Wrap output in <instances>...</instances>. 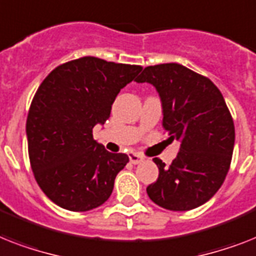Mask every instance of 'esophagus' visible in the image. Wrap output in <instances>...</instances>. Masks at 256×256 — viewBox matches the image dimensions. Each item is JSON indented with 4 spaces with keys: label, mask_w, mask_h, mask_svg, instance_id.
Returning <instances> with one entry per match:
<instances>
[{
    "label": "esophagus",
    "mask_w": 256,
    "mask_h": 256,
    "mask_svg": "<svg viewBox=\"0 0 256 256\" xmlns=\"http://www.w3.org/2000/svg\"><path fill=\"white\" fill-rule=\"evenodd\" d=\"M143 160H144V158L140 156L139 154H130V162L132 164H139L142 163Z\"/></svg>",
    "instance_id": "esophagus-1"
}]
</instances>
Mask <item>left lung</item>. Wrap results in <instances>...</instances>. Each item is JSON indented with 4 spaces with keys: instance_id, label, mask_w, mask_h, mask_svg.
<instances>
[{
    "instance_id": "left-lung-1",
    "label": "left lung",
    "mask_w": 256,
    "mask_h": 256,
    "mask_svg": "<svg viewBox=\"0 0 256 256\" xmlns=\"http://www.w3.org/2000/svg\"><path fill=\"white\" fill-rule=\"evenodd\" d=\"M135 81L155 86L168 139L180 142L171 166L154 159L159 178L147 194L168 210L200 206L221 188L232 163L236 130L225 100L209 78L178 63L150 66Z\"/></svg>"
}]
</instances>
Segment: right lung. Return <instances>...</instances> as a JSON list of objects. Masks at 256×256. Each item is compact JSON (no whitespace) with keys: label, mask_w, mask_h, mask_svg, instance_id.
<instances>
[{"label":"right lung","mask_w":256,"mask_h":256,"mask_svg":"<svg viewBox=\"0 0 256 256\" xmlns=\"http://www.w3.org/2000/svg\"><path fill=\"white\" fill-rule=\"evenodd\" d=\"M142 70L85 56L56 67L43 80L26 122L35 180L50 200L70 212L102 205L113 192L126 154H112L93 139L110 117L114 100Z\"/></svg>","instance_id":"add662e5"}]
</instances>
